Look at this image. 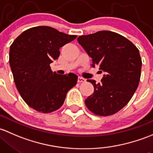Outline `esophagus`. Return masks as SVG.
Returning a JSON list of instances; mask_svg holds the SVG:
<instances>
[{
    "instance_id": "obj_1",
    "label": "esophagus",
    "mask_w": 153,
    "mask_h": 153,
    "mask_svg": "<svg viewBox=\"0 0 153 153\" xmlns=\"http://www.w3.org/2000/svg\"><path fill=\"white\" fill-rule=\"evenodd\" d=\"M85 81V79L83 78L82 76H79L78 77V82H83Z\"/></svg>"
}]
</instances>
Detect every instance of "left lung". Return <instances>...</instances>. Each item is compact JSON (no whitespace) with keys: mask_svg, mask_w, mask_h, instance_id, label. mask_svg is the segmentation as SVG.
<instances>
[{"mask_svg":"<svg viewBox=\"0 0 153 153\" xmlns=\"http://www.w3.org/2000/svg\"><path fill=\"white\" fill-rule=\"evenodd\" d=\"M78 42L92 58V66L104 72L100 83L88 79L94 94L85 103L99 116H111L123 108L138 88L141 70L139 51L134 44L117 33L100 31L79 36Z\"/></svg>","mask_w":153,"mask_h":153,"instance_id":"8db88e82","label":"left lung"}]
</instances>
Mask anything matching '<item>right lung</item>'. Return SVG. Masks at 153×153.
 <instances>
[{"mask_svg":"<svg viewBox=\"0 0 153 153\" xmlns=\"http://www.w3.org/2000/svg\"><path fill=\"white\" fill-rule=\"evenodd\" d=\"M76 37L50 26H37L23 31L11 45L9 65L15 85L23 100L35 111H56L68 91L76 85L75 74L59 75L50 67L59 57L61 47Z\"/></svg>","mask_w":153,"mask_h":153,"instance_id":"obj_1","label":"right lung"}]
</instances>
